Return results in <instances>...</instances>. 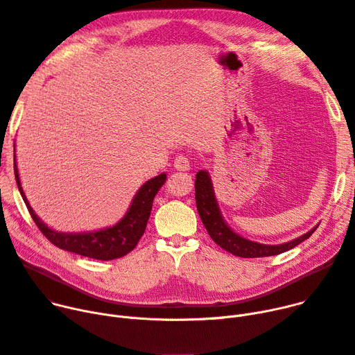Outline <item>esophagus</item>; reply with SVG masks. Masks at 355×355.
I'll use <instances>...</instances> for the list:
<instances>
[{
  "label": "esophagus",
  "mask_w": 355,
  "mask_h": 355,
  "mask_svg": "<svg viewBox=\"0 0 355 355\" xmlns=\"http://www.w3.org/2000/svg\"><path fill=\"white\" fill-rule=\"evenodd\" d=\"M174 168L177 171H188L190 170V158L187 155H178L174 159Z\"/></svg>",
  "instance_id": "esophagus-1"
}]
</instances>
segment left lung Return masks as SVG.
I'll return each mask as SVG.
<instances>
[{"instance_id":"left-lung-1","label":"left lung","mask_w":355,"mask_h":355,"mask_svg":"<svg viewBox=\"0 0 355 355\" xmlns=\"http://www.w3.org/2000/svg\"><path fill=\"white\" fill-rule=\"evenodd\" d=\"M196 202L200 218L208 231L209 237L214 240L221 248L225 251L243 257V258H258V257H270L281 252H286L306 239L311 237V234L317 230L318 224L311 228L309 232L300 235L288 243L282 244H261L257 241H251L240 234L235 232L224 220L221 209L214 193V185H212L211 177L207 170H200L196 175Z\"/></svg>"}]
</instances>
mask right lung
<instances>
[{"mask_svg": "<svg viewBox=\"0 0 355 355\" xmlns=\"http://www.w3.org/2000/svg\"><path fill=\"white\" fill-rule=\"evenodd\" d=\"M14 173H15V180L18 184L21 197L24 202H26L34 223L37 224V227L45 237L61 250L74 252L83 257H89L94 259H101V261H108V259L124 257L125 254H128L135 248V245L138 244L139 239L143 237V234L146 231L151 209H153L154 197L159 191V188L164 185L165 180H167V174L162 173L141 185L138 188V191L135 193L124 217L114 225L101 228L98 231L62 232V231L53 230L46 224H44V221L31 208L21 187L15 154H14Z\"/></svg>", "mask_w": 355, "mask_h": 355, "instance_id": "add662e5", "label": "right lung"}]
</instances>
